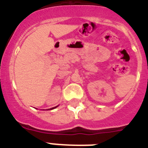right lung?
I'll return each instance as SVG.
<instances>
[{
	"label": "right lung",
	"instance_id": "1",
	"mask_svg": "<svg viewBox=\"0 0 148 148\" xmlns=\"http://www.w3.org/2000/svg\"><path fill=\"white\" fill-rule=\"evenodd\" d=\"M55 108H57V107H55ZM51 108V109H53V108Z\"/></svg>",
	"mask_w": 148,
	"mask_h": 148
}]
</instances>
